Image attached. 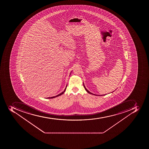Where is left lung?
<instances>
[{"label":"left lung","mask_w":149,"mask_h":149,"mask_svg":"<svg viewBox=\"0 0 149 149\" xmlns=\"http://www.w3.org/2000/svg\"><path fill=\"white\" fill-rule=\"evenodd\" d=\"M83 86H84V88H85V90H86V91L88 93H89V94H91V95H95V94H92V93L90 92H89L88 90V89L86 88L84 84V83H83Z\"/></svg>","instance_id":"left-lung-1"}]
</instances>
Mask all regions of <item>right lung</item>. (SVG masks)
Listing matches in <instances>:
<instances>
[{"label": "right lung", "instance_id": "right-lung-1", "mask_svg": "<svg viewBox=\"0 0 149 149\" xmlns=\"http://www.w3.org/2000/svg\"><path fill=\"white\" fill-rule=\"evenodd\" d=\"M67 86H66V88H65V89H64V90L62 92V93H61V94H58V95H56V96H53V97H48V98H47V99H52V98H55V97H58V96H60V95H62V94H64V93L65 92V91H66V88H67Z\"/></svg>", "mask_w": 149, "mask_h": 149}]
</instances>
